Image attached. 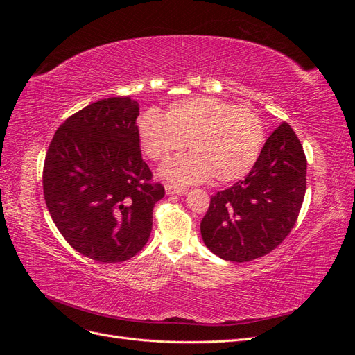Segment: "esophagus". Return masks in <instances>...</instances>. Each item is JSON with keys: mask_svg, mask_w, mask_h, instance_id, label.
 Returning a JSON list of instances; mask_svg holds the SVG:
<instances>
[{"mask_svg": "<svg viewBox=\"0 0 355 355\" xmlns=\"http://www.w3.org/2000/svg\"><path fill=\"white\" fill-rule=\"evenodd\" d=\"M187 189L180 188V187H175V185H166V194L167 196H173V194H185Z\"/></svg>", "mask_w": 355, "mask_h": 355, "instance_id": "1", "label": "esophagus"}]
</instances>
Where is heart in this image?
I'll use <instances>...</instances> for the list:
<instances>
[{"mask_svg": "<svg viewBox=\"0 0 355 355\" xmlns=\"http://www.w3.org/2000/svg\"><path fill=\"white\" fill-rule=\"evenodd\" d=\"M142 151L163 163L188 146L191 154L176 157L161 175L176 184L232 182L254 166L265 141L263 123L249 106H237L213 96H194L171 103L163 115L145 111L136 123Z\"/></svg>", "mask_w": 355, "mask_h": 355, "instance_id": "1", "label": "heart"}]
</instances>
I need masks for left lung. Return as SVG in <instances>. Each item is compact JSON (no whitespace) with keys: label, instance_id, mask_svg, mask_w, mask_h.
<instances>
[{"label":"left lung","instance_id":"obj_1","mask_svg":"<svg viewBox=\"0 0 355 355\" xmlns=\"http://www.w3.org/2000/svg\"><path fill=\"white\" fill-rule=\"evenodd\" d=\"M305 188L304 148L283 123L266 139L249 175L211 197L200 225L204 244L231 262L265 256L295 227Z\"/></svg>","mask_w":355,"mask_h":355}]
</instances>
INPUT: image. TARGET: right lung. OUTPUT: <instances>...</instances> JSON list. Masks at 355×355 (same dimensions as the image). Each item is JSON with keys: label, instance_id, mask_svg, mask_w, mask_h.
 Wrapping results in <instances>:
<instances>
[{"label": "right lung", "instance_id": "1", "mask_svg": "<svg viewBox=\"0 0 355 355\" xmlns=\"http://www.w3.org/2000/svg\"><path fill=\"white\" fill-rule=\"evenodd\" d=\"M139 103L101 99L71 115L53 136L42 171L47 209L75 250L103 263L130 259L153 230L164 197L142 159Z\"/></svg>", "mask_w": 355, "mask_h": 355}]
</instances>
